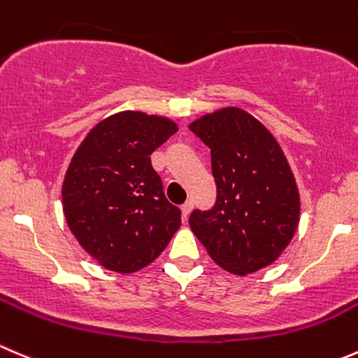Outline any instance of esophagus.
Masks as SVG:
<instances>
[{"label": "esophagus", "mask_w": 358, "mask_h": 358, "mask_svg": "<svg viewBox=\"0 0 358 358\" xmlns=\"http://www.w3.org/2000/svg\"><path fill=\"white\" fill-rule=\"evenodd\" d=\"M192 208H194V201H192V199L185 201V203L182 204V215H183V218L189 217L190 211H192Z\"/></svg>", "instance_id": "esophagus-1"}]
</instances>
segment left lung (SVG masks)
Listing matches in <instances>:
<instances>
[{
    "label": "left lung",
    "instance_id": "8db88e82",
    "mask_svg": "<svg viewBox=\"0 0 358 358\" xmlns=\"http://www.w3.org/2000/svg\"><path fill=\"white\" fill-rule=\"evenodd\" d=\"M211 150L217 201L189 225L211 259L234 275L269 266L292 239L299 192L282 148L257 119L225 108L190 124Z\"/></svg>",
    "mask_w": 358,
    "mask_h": 358
}]
</instances>
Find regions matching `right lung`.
<instances>
[{
	"label": "right lung",
	"instance_id": "right-lung-1",
	"mask_svg": "<svg viewBox=\"0 0 358 358\" xmlns=\"http://www.w3.org/2000/svg\"><path fill=\"white\" fill-rule=\"evenodd\" d=\"M178 131L164 117L122 112L99 122L73 155L62 208L76 241L106 269L154 262L182 224L150 155Z\"/></svg>",
	"mask_w": 358,
	"mask_h": 358
}]
</instances>
